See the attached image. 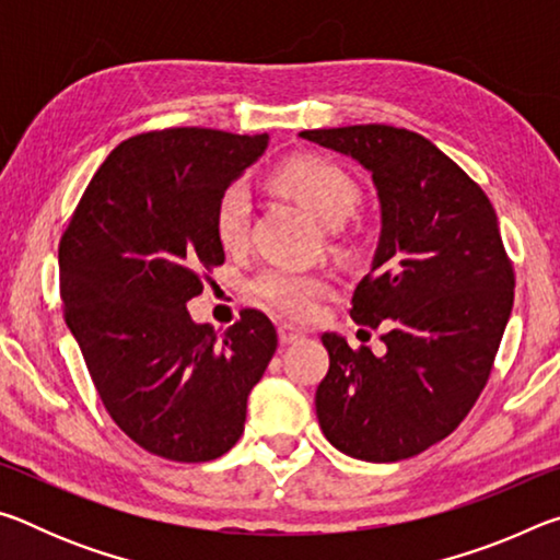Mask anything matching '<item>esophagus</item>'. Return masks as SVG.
<instances>
[{
	"label": "esophagus",
	"instance_id": "obj_1",
	"mask_svg": "<svg viewBox=\"0 0 560 560\" xmlns=\"http://www.w3.org/2000/svg\"><path fill=\"white\" fill-rule=\"evenodd\" d=\"M303 338V334L299 328H293L289 324H281L279 326V343L281 346H291V343H299V340Z\"/></svg>",
	"mask_w": 560,
	"mask_h": 560
}]
</instances>
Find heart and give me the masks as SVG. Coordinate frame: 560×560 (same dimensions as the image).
<instances>
[{
    "instance_id": "obj_1",
    "label": "heart",
    "mask_w": 560,
    "mask_h": 560,
    "mask_svg": "<svg viewBox=\"0 0 560 560\" xmlns=\"http://www.w3.org/2000/svg\"><path fill=\"white\" fill-rule=\"evenodd\" d=\"M273 185L293 197L301 207L316 217L320 224H343L360 200V189L348 170L334 160L318 155H303L283 163L273 173ZM252 192L244 183H234L224 189L214 207V234L224 249H242L249 234ZM330 289L324 273L267 269L252 281V296L264 306L289 318H308L314 314L318 299Z\"/></svg>"
}]
</instances>
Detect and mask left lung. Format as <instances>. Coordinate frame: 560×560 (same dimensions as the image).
<instances>
[{"instance_id":"1","label":"left lung","mask_w":560,"mask_h":560,"mask_svg":"<svg viewBox=\"0 0 560 560\" xmlns=\"http://www.w3.org/2000/svg\"><path fill=\"white\" fill-rule=\"evenodd\" d=\"M373 177L381 240L353 293L360 326H385V353L326 334L316 390L326 440L348 457L400 462L447 438L494 365L514 306V269L481 187L428 138L393 126L301 130Z\"/></svg>"}]
</instances>
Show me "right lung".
Masks as SVG:
<instances>
[{"label":"right lung","mask_w":560,"mask_h":560,"mask_svg":"<svg viewBox=\"0 0 560 560\" xmlns=\"http://www.w3.org/2000/svg\"><path fill=\"white\" fill-rule=\"evenodd\" d=\"M269 136L167 128L120 143L93 175L59 244L66 324L113 422L173 462L230 452L277 330L244 311L224 334L187 301L224 261L220 195L257 163Z\"/></svg>","instance_id":"1"}]
</instances>
